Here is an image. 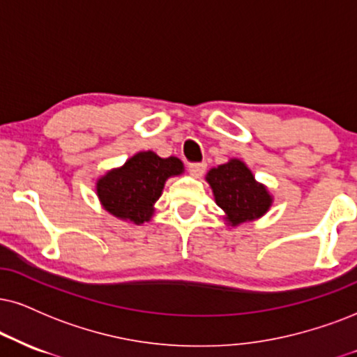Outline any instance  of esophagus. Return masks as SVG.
<instances>
[{
	"label": "esophagus",
	"instance_id": "esophagus-1",
	"mask_svg": "<svg viewBox=\"0 0 357 357\" xmlns=\"http://www.w3.org/2000/svg\"><path fill=\"white\" fill-rule=\"evenodd\" d=\"M188 170H190V174L193 175V177L199 178L205 174L206 164H190V165H188Z\"/></svg>",
	"mask_w": 357,
	"mask_h": 357
}]
</instances>
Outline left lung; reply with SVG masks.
I'll return each mask as SVG.
<instances>
[{
  "instance_id": "obj_1",
  "label": "left lung",
  "mask_w": 357,
  "mask_h": 357,
  "mask_svg": "<svg viewBox=\"0 0 357 357\" xmlns=\"http://www.w3.org/2000/svg\"><path fill=\"white\" fill-rule=\"evenodd\" d=\"M205 180L212 188L215 204L223 210L228 227L255 222L271 208L273 195L268 187L255 178L240 158H230L227 164L210 169Z\"/></svg>"
}]
</instances>
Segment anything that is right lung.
Returning <instances> with one entry per match:
<instances>
[{
	"instance_id": "obj_1",
	"label": "right lung",
	"mask_w": 357,
	"mask_h": 357,
	"mask_svg": "<svg viewBox=\"0 0 357 357\" xmlns=\"http://www.w3.org/2000/svg\"><path fill=\"white\" fill-rule=\"evenodd\" d=\"M177 157H158L144 151L132 155L124 165L107 170L96 182V193L105 212L122 222L142 225L155 212V202L170 177L183 174Z\"/></svg>"
}]
</instances>
